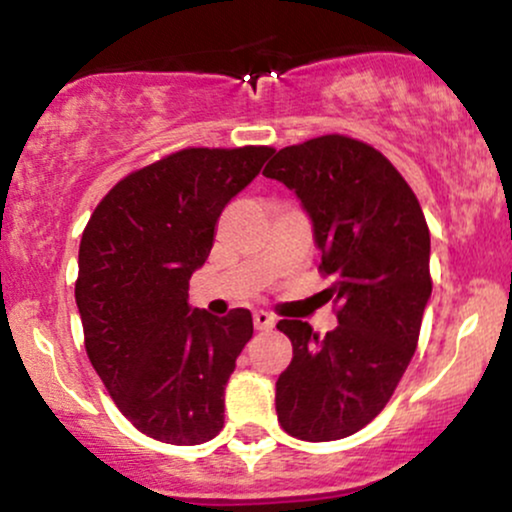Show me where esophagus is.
I'll list each match as a JSON object with an SVG mask.
<instances>
[{
    "label": "esophagus",
    "mask_w": 512,
    "mask_h": 512,
    "mask_svg": "<svg viewBox=\"0 0 512 512\" xmlns=\"http://www.w3.org/2000/svg\"><path fill=\"white\" fill-rule=\"evenodd\" d=\"M252 322H255V330L267 332V330H272V327H274V315L264 313V310H257V313L252 315Z\"/></svg>",
    "instance_id": "1"
}]
</instances>
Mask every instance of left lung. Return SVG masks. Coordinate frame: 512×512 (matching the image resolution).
Listing matches in <instances>:
<instances>
[{
    "mask_svg": "<svg viewBox=\"0 0 512 512\" xmlns=\"http://www.w3.org/2000/svg\"><path fill=\"white\" fill-rule=\"evenodd\" d=\"M264 175L308 211L339 322L320 339L308 322L279 320L293 358L276 380V416L293 438H346L385 409L416 351L433 286L424 211L380 151L342 134L286 146Z\"/></svg>",
    "mask_w": 512,
    "mask_h": 512,
    "instance_id": "1",
    "label": "left lung"
}]
</instances>
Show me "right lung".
Here are the masks:
<instances>
[{"instance_id":"add662e5","label":"right lung","mask_w":512,"mask_h":512,"mask_svg":"<svg viewBox=\"0 0 512 512\" xmlns=\"http://www.w3.org/2000/svg\"><path fill=\"white\" fill-rule=\"evenodd\" d=\"M269 146L182 149L101 199L79 245L76 308L86 354L134 428L199 445L223 428V390L252 337L250 310L187 303L223 207L257 178Z\"/></svg>"}]
</instances>
